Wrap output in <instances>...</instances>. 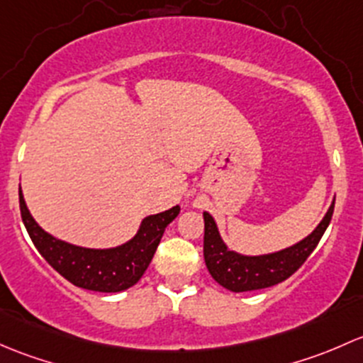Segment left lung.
<instances>
[{
    "label": "left lung",
    "mask_w": 363,
    "mask_h": 363,
    "mask_svg": "<svg viewBox=\"0 0 363 363\" xmlns=\"http://www.w3.org/2000/svg\"><path fill=\"white\" fill-rule=\"evenodd\" d=\"M334 203L315 230L285 250L265 255H241L227 248L215 218L204 211V262L216 283L230 292H252L285 281L306 262L330 223Z\"/></svg>",
    "instance_id": "1"
}]
</instances>
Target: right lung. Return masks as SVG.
<instances>
[{
    "instance_id": "right-lung-1",
    "label": "right lung",
    "mask_w": 363,
    "mask_h": 363,
    "mask_svg": "<svg viewBox=\"0 0 363 363\" xmlns=\"http://www.w3.org/2000/svg\"><path fill=\"white\" fill-rule=\"evenodd\" d=\"M21 215L29 238L55 271L74 286L94 292L115 294L136 285L150 265L166 227L180 213V206L143 218L136 236L121 246L106 250L69 245L45 233L26 206L18 189Z\"/></svg>"
}]
</instances>
